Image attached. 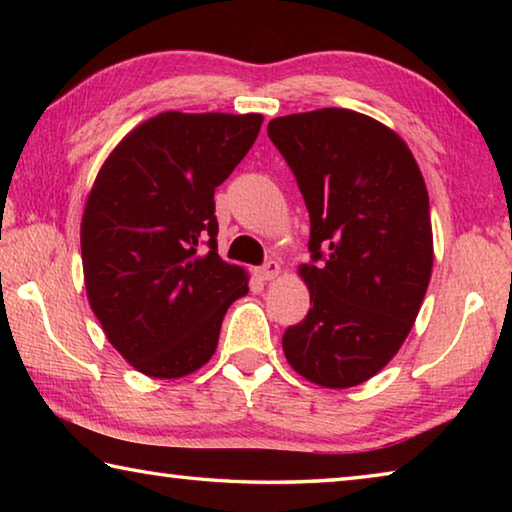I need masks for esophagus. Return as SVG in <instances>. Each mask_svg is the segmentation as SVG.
<instances>
[{"label": "esophagus", "instance_id": "obj_1", "mask_svg": "<svg viewBox=\"0 0 512 512\" xmlns=\"http://www.w3.org/2000/svg\"><path fill=\"white\" fill-rule=\"evenodd\" d=\"M255 275H257L262 282H271V280H275L277 275H280V264H277V262H266L264 266L257 268Z\"/></svg>", "mask_w": 512, "mask_h": 512}]
</instances>
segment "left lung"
<instances>
[{
    "label": "left lung",
    "mask_w": 512,
    "mask_h": 512,
    "mask_svg": "<svg viewBox=\"0 0 512 512\" xmlns=\"http://www.w3.org/2000/svg\"><path fill=\"white\" fill-rule=\"evenodd\" d=\"M309 212L311 305L287 327L291 368L325 388L363 384L402 348L429 287V194L409 146L348 108L268 121Z\"/></svg>",
    "instance_id": "1"
}]
</instances>
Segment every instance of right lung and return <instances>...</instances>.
Instances as JSON below:
<instances>
[{"mask_svg":"<svg viewBox=\"0 0 512 512\" xmlns=\"http://www.w3.org/2000/svg\"><path fill=\"white\" fill-rule=\"evenodd\" d=\"M262 115L160 112L103 162L81 223L88 300L135 370L176 379L212 359L228 307L248 293L216 253L214 189L235 171Z\"/></svg>","mask_w":512,"mask_h":512,"instance_id":"obj_1","label":"right lung"}]
</instances>
